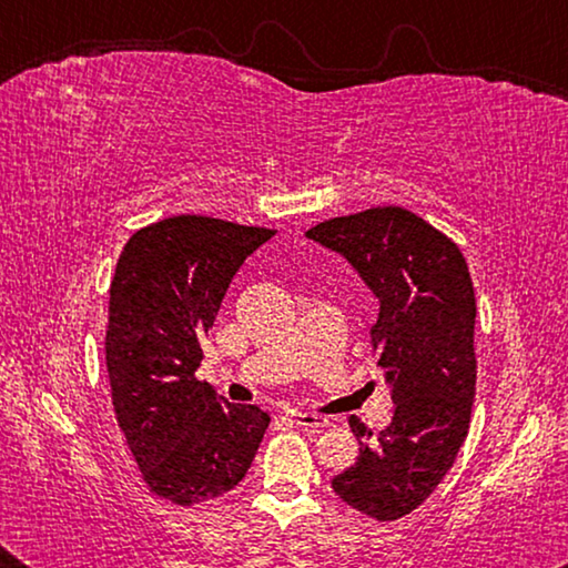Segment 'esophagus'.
<instances>
[{
  "label": "esophagus",
  "mask_w": 568,
  "mask_h": 568,
  "mask_svg": "<svg viewBox=\"0 0 568 568\" xmlns=\"http://www.w3.org/2000/svg\"><path fill=\"white\" fill-rule=\"evenodd\" d=\"M291 418L295 426H301V428H325L328 426V420H325L323 416H315V413L295 410V413H291Z\"/></svg>",
  "instance_id": "esophagus-1"
}]
</instances>
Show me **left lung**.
<instances>
[{
  "label": "left lung",
  "mask_w": 568,
  "mask_h": 568,
  "mask_svg": "<svg viewBox=\"0 0 568 568\" xmlns=\"http://www.w3.org/2000/svg\"><path fill=\"white\" fill-rule=\"evenodd\" d=\"M305 235L348 257L381 303L371 348L390 383L393 418L373 438L351 416L361 454L333 491L355 511L396 521L436 491L468 436L476 297L466 257L398 205L331 217Z\"/></svg>",
  "instance_id": "obj_1"
}]
</instances>
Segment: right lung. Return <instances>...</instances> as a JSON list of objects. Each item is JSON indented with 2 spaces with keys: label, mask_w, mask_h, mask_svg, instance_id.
<instances>
[{
  "label": "right lung",
  "mask_w": 568,
  "mask_h": 568,
  "mask_svg": "<svg viewBox=\"0 0 568 568\" xmlns=\"http://www.w3.org/2000/svg\"><path fill=\"white\" fill-rule=\"evenodd\" d=\"M273 235L175 215L140 227L114 267L104 335L114 416L150 491L175 506L235 488L271 426L265 410L227 403L195 371L233 275Z\"/></svg>",
  "instance_id": "add662e5"
}]
</instances>
